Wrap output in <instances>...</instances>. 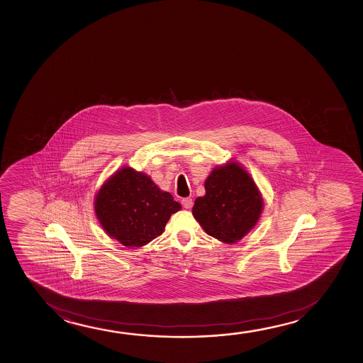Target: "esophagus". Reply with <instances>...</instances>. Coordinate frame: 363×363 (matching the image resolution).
Listing matches in <instances>:
<instances>
[{
  "mask_svg": "<svg viewBox=\"0 0 363 363\" xmlns=\"http://www.w3.org/2000/svg\"><path fill=\"white\" fill-rule=\"evenodd\" d=\"M192 204H194V201H192V199L187 197V199H182V206H184V208L189 209L191 207H192Z\"/></svg>",
  "mask_w": 363,
  "mask_h": 363,
  "instance_id": "obj_1",
  "label": "esophagus"
}]
</instances>
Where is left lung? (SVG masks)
I'll list each match as a JSON object with an SVG mask.
<instances>
[{
    "label": "left lung",
    "instance_id": "1",
    "mask_svg": "<svg viewBox=\"0 0 363 363\" xmlns=\"http://www.w3.org/2000/svg\"><path fill=\"white\" fill-rule=\"evenodd\" d=\"M206 194L194 201L192 213L204 232L234 244L258 223L264 201L248 171L235 161L216 166L204 181Z\"/></svg>",
    "mask_w": 363,
    "mask_h": 363
}]
</instances>
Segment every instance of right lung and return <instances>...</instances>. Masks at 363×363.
<instances>
[{
  "label": "right lung",
  "mask_w": 363,
  "mask_h": 363,
  "mask_svg": "<svg viewBox=\"0 0 363 363\" xmlns=\"http://www.w3.org/2000/svg\"><path fill=\"white\" fill-rule=\"evenodd\" d=\"M182 208L149 174L124 166L101 184L94 211L105 233L129 248H140L162 234L169 217Z\"/></svg>",
  "instance_id": "obj_1"
}]
</instances>
